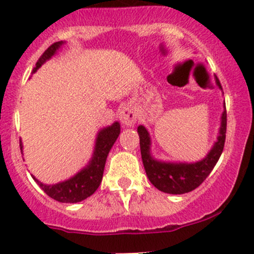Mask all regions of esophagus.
I'll list each match as a JSON object with an SVG mask.
<instances>
[{
    "mask_svg": "<svg viewBox=\"0 0 254 254\" xmlns=\"http://www.w3.org/2000/svg\"><path fill=\"white\" fill-rule=\"evenodd\" d=\"M119 119L123 125H125V127H131V125H134L135 123H136V109H135L134 107H131V105H127V107L123 108L122 112H120Z\"/></svg>",
    "mask_w": 254,
    "mask_h": 254,
    "instance_id": "obj_1",
    "label": "esophagus"
}]
</instances>
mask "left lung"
<instances>
[{
    "instance_id": "8db88e82",
    "label": "left lung",
    "mask_w": 254,
    "mask_h": 254,
    "mask_svg": "<svg viewBox=\"0 0 254 254\" xmlns=\"http://www.w3.org/2000/svg\"><path fill=\"white\" fill-rule=\"evenodd\" d=\"M216 85L218 89L222 90L217 78H216ZM226 125H227V114H226V105L223 103L217 140L208 154L203 159L195 162L164 161L154 157L151 152V137L149 131L144 125H139L137 134L140 137V151H141L145 172L150 182L157 190L170 195H182L200 186L206 177L211 174L222 154L226 140Z\"/></svg>"
}]
</instances>
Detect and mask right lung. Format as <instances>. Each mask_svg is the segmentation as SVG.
<instances>
[{"instance_id": "add662e5", "label": "right lung", "mask_w": 254, "mask_h": 254, "mask_svg": "<svg viewBox=\"0 0 254 254\" xmlns=\"http://www.w3.org/2000/svg\"><path fill=\"white\" fill-rule=\"evenodd\" d=\"M64 44L65 42L63 41L52 44L38 59L32 73H36L47 61L56 56L59 49L62 48V46H64ZM119 134L120 124L118 122H114L109 127L100 129L98 131L97 137H95L94 150H93V155L89 162L83 169H80L74 176L69 177L68 180L57 182L53 185H46L37 180L33 175H32V177L37 182V185L53 200L63 203L80 202V201L92 196L99 187L103 179L105 161H107L109 151L112 150L114 142L117 141ZM19 146H21V151L23 152L22 140L19 141Z\"/></svg>"}]
</instances>
